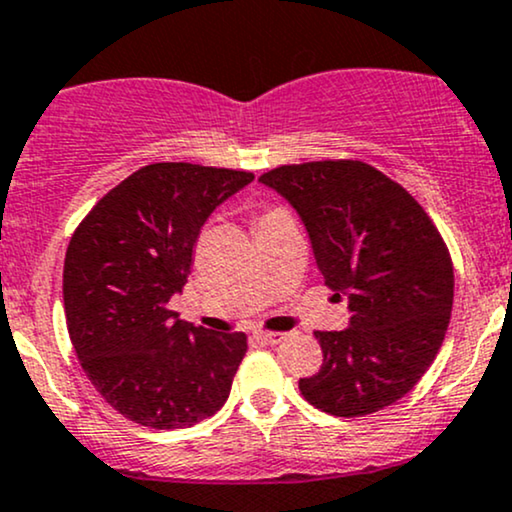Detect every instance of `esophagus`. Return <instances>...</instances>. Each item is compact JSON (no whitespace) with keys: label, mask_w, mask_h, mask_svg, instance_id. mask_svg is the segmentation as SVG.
Returning a JSON list of instances; mask_svg holds the SVG:
<instances>
[{"label":"esophagus","mask_w":512,"mask_h":512,"mask_svg":"<svg viewBox=\"0 0 512 512\" xmlns=\"http://www.w3.org/2000/svg\"><path fill=\"white\" fill-rule=\"evenodd\" d=\"M252 338H255V341H262V343H269V346H274V343L283 341V334H279V331H252Z\"/></svg>","instance_id":"34e87169"}]
</instances>
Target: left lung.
<instances>
[{
	"instance_id": "8db88e82",
	"label": "left lung",
	"mask_w": 512,
	"mask_h": 512,
	"mask_svg": "<svg viewBox=\"0 0 512 512\" xmlns=\"http://www.w3.org/2000/svg\"><path fill=\"white\" fill-rule=\"evenodd\" d=\"M295 209L348 329L317 331L324 362L307 403L360 417L403 398L439 353L453 307L446 245L408 190L365 162L279 166L260 176Z\"/></svg>"
}]
</instances>
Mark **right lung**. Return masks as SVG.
<instances>
[{
    "label": "right lung",
    "mask_w": 512,
    "mask_h": 512,
    "mask_svg": "<svg viewBox=\"0 0 512 512\" xmlns=\"http://www.w3.org/2000/svg\"><path fill=\"white\" fill-rule=\"evenodd\" d=\"M248 171L159 162L92 207L64 260V310L85 374L131 422L186 429L226 403L245 334L207 331L169 310L202 226L252 183Z\"/></svg>",
    "instance_id": "add662e5"
}]
</instances>
